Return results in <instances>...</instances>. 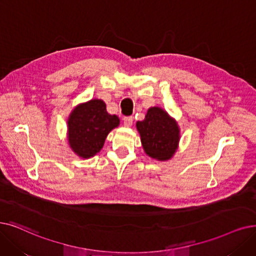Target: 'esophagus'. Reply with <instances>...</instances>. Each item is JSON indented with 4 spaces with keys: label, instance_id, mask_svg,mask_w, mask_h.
Instances as JSON below:
<instances>
[{
    "label": "esophagus",
    "instance_id": "34e87169",
    "mask_svg": "<svg viewBox=\"0 0 256 256\" xmlns=\"http://www.w3.org/2000/svg\"><path fill=\"white\" fill-rule=\"evenodd\" d=\"M132 120H134V118H132V116H126V117H124V126H130L132 124Z\"/></svg>",
    "mask_w": 256,
    "mask_h": 256
}]
</instances>
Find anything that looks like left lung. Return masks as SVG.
I'll return each instance as SVG.
<instances>
[{
    "label": "left lung",
    "instance_id": "obj_1",
    "mask_svg": "<svg viewBox=\"0 0 256 256\" xmlns=\"http://www.w3.org/2000/svg\"><path fill=\"white\" fill-rule=\"evenodd\" d=\"M142 146L150 157L168 160L172 157L179 142L176 122L160 108H150L142 121L137 122Z\"/></svg>",
    "mask_w": 256,
    "mask_h": 256
}]
</instances>
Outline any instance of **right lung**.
<instances>
[{
    "instance_id": "right-lung-1",
    "label": "right lung",
    "mask_w": 256,
    "mask_h": 256,
    "mask_svg": "<svg viewBox=\"0 0 256 256\" xmlns=\"http://www.w3.org/2000/svg\"><path fill=\"white\" fill-rule=\"evenodd\" d=\"M119 118L106 112L99 99L77 106L68 120V139L71 148L82 158H90L104 146L108 132L118 126Z\"/></svg>"
}]
</instances>
